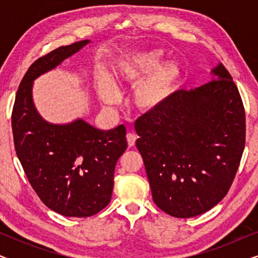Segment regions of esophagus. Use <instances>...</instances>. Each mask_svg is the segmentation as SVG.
I'll return each instance as SVG.
<instances>
[{
    "label": "esophagus",
    "instance_id": "1",
    "mask_svg": "<svg viewBox=\"0 0 258 258\" xmlns=\"http://www.w3.org/2000/svg\"><path fill=\"white\" fill-rule=\"evenodd\" d=\"M136 135H134V134H126V141H128V146L132 148V147H134L135 146V143H136Z\"/></svg>",
    "mask_w": 258,
    "mask_h": 258
}]
</instances>
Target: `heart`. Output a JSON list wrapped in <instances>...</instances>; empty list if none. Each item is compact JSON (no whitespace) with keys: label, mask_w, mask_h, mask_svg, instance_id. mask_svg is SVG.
Listing matches in <instances>:
<instances>
[{"label":"heart","mask_w":258,"mask_h":258,"mask_svg":"<svg viewBox=\"0 0 258 258\" xmlns=\"http://www.w3.org/2000/svg\"><path fill=\"white\" fill-rule=\"evenodd\" d=\"M162 62L163 52L151 49L119 62L115 68L119 82L130 87L137 84L133 94V103L143 114H153L163 108L182 83L183 70L179 63L168 61L161 64ZM95 87L102 103H118L121 96L107 74L101 73L97 76Z\"/></svg>","instance_id":"b5f03b06"}]
</instances>
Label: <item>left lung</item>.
<instances>
[{
  "mask_svg": "<svg viewBox=\"0 0 258 258\" xmlns=\"http://www.w3.org/2000/svg\"><path fill=\"white\" fill-rule=\"evenodd\" d=\"M213 81L176 91L163 108L135 123L136 147L156 206L174 217L199 216L230 189L245 144V112L220 63Z\"/></svg>",
  "mask_w": 258,
  "mask_h": 258,
  "instance_id": "left-lung-1",
  "label": "left lung"
}]
</instances>
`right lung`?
Segmentation results:
<instances>
[{
	"mask_svg": "<svg viewBox=\"0 0 258 258\" xmlns=\"http://www.w3.org/2000/svg\"><path fill=\"white\" fill-rule=\"evenodd\" d=\"M88 43L75 42L36 59L21 81L12 115L16 155L28 181L49 209L67 217H89L108 206L115 165L128 146L123 124L101 130L82 118L54 124L34 104V81Z\"/></svg>",
	"mask_w": 258,
	"mask_h": 258,
	"instance_id": "add662e5",
	"label": "right lung"
}]
</instances>
